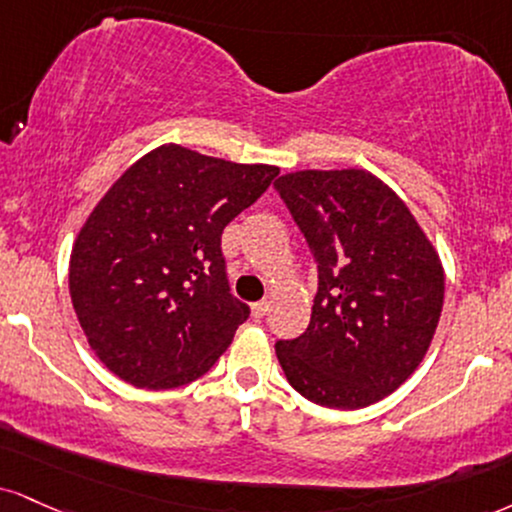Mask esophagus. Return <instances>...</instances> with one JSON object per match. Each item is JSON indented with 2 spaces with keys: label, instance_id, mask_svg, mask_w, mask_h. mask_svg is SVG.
Segmentation results:
<instances>
[{
  "label": "esophagus",
  "instance_id": "esophagus-1",
  "mask_svg": "<svg viewBox=\"0 0 512 512\" xmlns=\"http://www.w3.org/2000/svg\"><path fill=\"white\" fill-rule=\"evenodd\" d=\"M250 310H252V317H264L269 310V300H257V303L250 305Z\"/></svg>",
  "mask_w": 512,
  "mask_h": 512
}]
</instances>
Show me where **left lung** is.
Wrapping results in <instances>:
<instances>
[{"label": "left lung", "instance_id": "left-lung-1", "mask_svg": "<svg viewBox=\"0 0 512 512\" xmlns=\"http://www.w3.org/2000/svg\"><path fill=\"white\" fill-rule=\"evenodd\" d=\"M317 264L307 329L276 341L288 384L357 410L415 372L443 307V267L405 202L362 169L295 171L274 183Z\"/></svg>", "mask_w": 512, "mask_h": 512}]
</instances>
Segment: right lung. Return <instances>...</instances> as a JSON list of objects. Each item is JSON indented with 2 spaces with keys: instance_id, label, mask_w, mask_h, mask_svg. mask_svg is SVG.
I'll use <instances>...</instances> for the list:
<instances>
[{
  "instance_id": "1",
  "label": "right lung",
  "mask_w": 512,
  "mask_h": 512,
  "mask_svg": "<svg viewBox=\"0 0 512 512\" xmlns=\"http://www.w3.org/2000/svg\"><path fill=\"white\" fill-rule=\"evenodd\" d=\"M276 176V166L162 145L107 190L73 245L69 288L116 377L176 389L229 348L250 307L231 293L221 233Z\"/></svg>"
}]
</instances>
